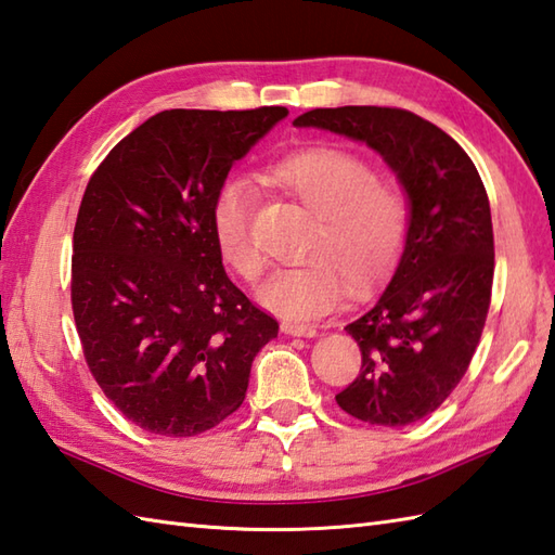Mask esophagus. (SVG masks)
Here are the masks:
<instances>
[{
    "label": "esophagus",
    "mask_w": 555,
    "mask_h": 555,
    "mask_svg": "<svg viewBox=\"0 0 555 555\" xmlns=\"http://www.w3.org/2000/svg\"><path fill=\"white\" fill-rule=\"evenodd\" d=\"M281 331L286 333V336H298V338H314V336H317V328H314V326L293 324V321H283Z\"/></svg>",
    "instance_id": "1"
}]
</instances>
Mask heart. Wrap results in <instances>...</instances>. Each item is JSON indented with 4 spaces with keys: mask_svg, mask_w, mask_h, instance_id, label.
I'll return each instance as SVG.
<instances>
[{
    "mask_svg": "<svg viewBox=\"0 0 555 555\" xmlns=\"http://www.w3.org/2000/svg\"><path fill=\"white\" fill-rule=\"evenodd\" d=\"M272 182L293 193L317 215L298 267L279 269L257 298L269 312L286 319H317L336 309L350 281L366 288L390 272L404 250L411 201L406 189L340 149H307L269 167ZM255 186L229 177L212 196V234L222 260L246 281L264 269V255L253 241Z\"/></svg>",
    "mask_w": 555,
    "mask_h": 555,
    "instance_id": "b5f03b06",
    "label": "heart"
}]
</instances>
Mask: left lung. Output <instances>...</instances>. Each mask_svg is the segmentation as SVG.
I'll return each mask as SVG.
<instances>
[{"mask_svg": "<svg viewBox=\"0 0 555 555\" xmlns=\"http://www.w3.org/2000/svg\"><path fill=\"white\" fill-rule=\"evenodd\" d=\"M362 141L409 193L411 224L388 286L345 331L362 371L336 395L371 425H409L452 395L480 343L494 279L492 212L468 153L416 113L314 108L293 120Z\"/></svg>", "mask_w": 555, "mask_h": 555, "instance_id": "obj_1", "label": "left lung"}]
</instances>
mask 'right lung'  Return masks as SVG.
Instances as JSON below:
<instances>
[{
  "label": "right lung",
  "instance_id": "right-lung-1",
  "mask_svg": "<svg viewBox=\"0 0 555 555\" xmlns=\"http://www.w3.org/2000/svg\"><path fill=\"white\" fill-rule=\"evenodd\" d=\"M288 111L156 113L115 144L73 234V317L99 388L139 428L193 437L243 404L276 319L229 281L212 196Z\"/></svg>",
  "mask_w": 555,
  "mask_h": 555
}]
</instances>
